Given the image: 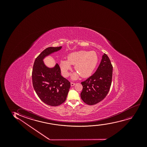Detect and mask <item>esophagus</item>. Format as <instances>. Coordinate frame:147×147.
<instances>
[{
    "instance_id": "1",
    "label": "esophagus",
    "mask_w": 147,
    "mask_h": 147,
    "mask_svg": "<svg viewBox=\"0 0 147 147\" xmlns=\"http://www.w3.org/2000/svg\"><path fill=\"white\" fill-rule=\"evenodd\" d=\"M75 84H76V83H75L74 82H71V86H74V85H75Z\"/></svg>"
}]
</instances>
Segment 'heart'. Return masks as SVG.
<instances>
[{
  "mask_svg": "<svg viewBox=\"0 0 147 147\" xmlns=\"http://www.w3.org/2000/svg\"><path fill=\"white\" fill-rule=\"evenodd\" d=\"M98 62V56L94 51H80L69 53L67 55V60H60L59 66L63 76L67 77L69 75L71 65H74V69L77 72L73 74L71 79L76 80L80 76L84 78L90 76Z\"/></svg>",
  "mask_w": 147,
  "mask_h": 147,
  "instance_id": "heart-1",
  "label": "heart"
}]
</instances>
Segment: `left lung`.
<instances>
[{"label": "left lung", "mask_w": 147, "mask_h": 147, "mask_svg": "<svg viewBox=\"0 0 147 147\" xmlns=\"http://www.w3.org/2000/svg\"><path fill=\"white\" fill-rule=\"evenodd\" d=\"M113 67L109 58L104 53L100 65L94 74L81 83V99L88 105H94L103 100L111 85Z\"/></svg>", "instance_id": "8db88e82"}]
</instances>
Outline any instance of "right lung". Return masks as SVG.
I'll return each mask as SVG.
<instances>
[{
  "label": "right lung",
  "mask_w": 147,
  "mask_h": 147,
  "mask_svg": "<svg viewBox=\"0 0 147 147\" xmlns=\"http://www.w3.org/2000/svg\"><path fill=\"white\" fill-rule=\"evenodd\" d=\"M62 47H49L42 51L34 62L32 71V83L36 93L47 105L56 107L64 102L71 83L61 75L59 65L48 67L44 62L47 56L60 51Z\"/></svg>",
  "instance_id": "right-lung-1"
}]
</instances>
